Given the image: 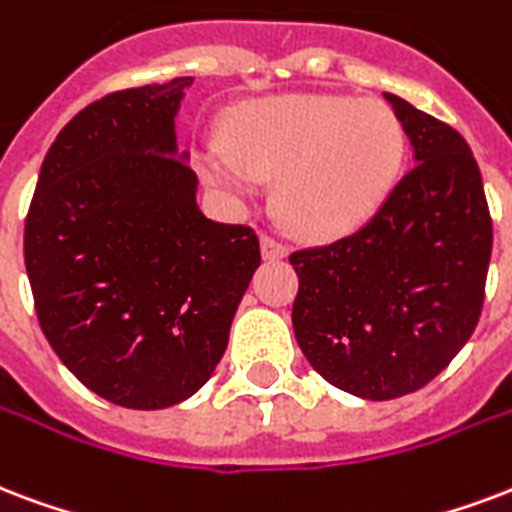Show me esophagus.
Wrapping results in <instances>:
<instances>
[{
    "label": "esophagus",
    "instance_id": "obj_1",
    "mask_svg": "<svg viewBox=\"0 0 512 512\" xmlns=\"http://www.w3.org/2000/svg\"><path fill=\"white\" fill-rule=\"evenodd\" d=\"M260 252H263V260H284L287 257V247L279 244L276 239H271V236L260 239Z\"/></svg>",
    "mask_w": 512,
    "mask_h": 512
}]
</instances>
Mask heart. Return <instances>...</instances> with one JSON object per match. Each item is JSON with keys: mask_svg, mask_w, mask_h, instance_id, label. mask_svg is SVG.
Returning a JSON list of instances; mask_svg holds the SVG:
<instances>
[{"mask_svg": "<svg viewBox=\"0 0 512 512\" xmlns=\"http://www.w3.org/2000/svg\"><path fill=\"white\" fill-rule=\"evenodd\" d=\"M405 158L395 109L378 99L282 93L241 104L222 123V147L198 174L236 204L276 177L282 220L303 239H341L378 212Z\"/></svg>", "mask_w": 512, "mask_h": 512, "instance_id": "b5f03b06", "label": "heart"}]
</instances>
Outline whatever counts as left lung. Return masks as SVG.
I'll return each mask as SVG.
<instances>
[{
  "label": "left lung",
  "mask_w": 512,
  "mask_h": 512,
  "mask_svg": "<svg viewBox=\"0 0 512 512\" xmlns=\"http://www.w3.org/2000/svg\"><path fill=\"white\" fill-rule=\"evenodd\" d=\"M413 169L354 236L290 257L292 327L311 368L362 400L411 395L473 335L491 217L473 152L454 128L384 93Z\"/></svg>",
  "instance_id": "1"
}]
</instances>
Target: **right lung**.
Segmentation results:
<instances>
[{"label": "right lung", "instance_id": "1", "mask_svg": "<svg viewBox=\"0 0 512 512\" xmlns=\"http://www.w3.org/2000/svg\"><path fill=\"white\" fill-rule=\"evenodd\" d=\"M193 77L93 101L39 169L23 257L42 333L91 392L134 411L193 397L228 346L257 236L198 206L177 117Z\"/></svg>", "mask_w": 512, "mask_h": 512}]
</instances>
